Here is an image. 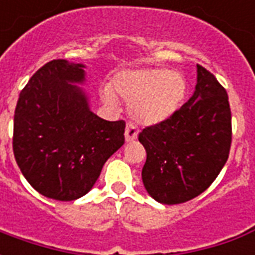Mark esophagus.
I'll return each instance as SVG.
<instances>
[{
	"label": "esophagus",
	"instance_id": "1",
	"mask_svg": "<svg viewBox=\"0 0 255 255\" xmlns=\"http://www.w3.org/2000/svg\"><path fill=\"white\" fill-rule=\"evenodd\" d=\"M138 138V129L133 124H127V128H126V142H133L135 139Z\"/></svg>",
	"mask_w": 255,
	"mask_h": 255
}]
</instances>
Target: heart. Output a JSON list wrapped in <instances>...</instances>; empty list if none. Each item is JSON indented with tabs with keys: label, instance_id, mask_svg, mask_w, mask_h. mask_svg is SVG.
<instances>
[{
	"label": "heart",
	"instance_id": "heart-1",
	"mask_svg": "<svg viewBox=\"0 0 255 255\" xmlns=\"http://www.w3.org/2000/svg\"><path fill=\"white\" fill-rule=\"evenodd\" d=\"M187 82L183 73L166 68L128 69L119 72L113 86L102 89L106 104L117 105V95L128 104L133 120L155 126L171 119L186 100Z\"/></svg>",
	"mask_w": 255,
	"mask_h": 255
}]
</instances>
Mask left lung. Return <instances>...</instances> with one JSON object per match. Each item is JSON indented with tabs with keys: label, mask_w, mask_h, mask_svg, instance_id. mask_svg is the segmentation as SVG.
<instances>
[{
	"label": "left lung",
	"mask_w": 255,
	"mask_h": 255,
	"mask_svg": "<svg viewBox=\"0 0 255 255\" xmlns=\"http://www.w3.org/2000/svg\"><path fill=\"white\" fill-rule=\"evenodd\" d=\"M138 139L147 154L142 180L150 197L164 205L198 197L228 160L232 127L227 91L197 65L191 98L171 119L144 128Z\"/></svg>",
	"instance_id": "8db88e82"
}]
</instances>
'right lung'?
<instances>
[{
    "label": "right lung",
    "instance_id": "add662e5",
    "mask_svg": "<svg viewBox=\"0 0 255 255\" xmlns=\"http://www.w3.org/2000/svg\"><path fill=\"white\" fill-rule=\"evenodd\" d=\"M83 64L53 60L21 90L13 153L23 176L43 197L75 201L93 188L102 166L124 144L126 123L90 111Z\"/></svg>",
    "mask_w": 255,
    "mask_h": 255
}]
</instances>
